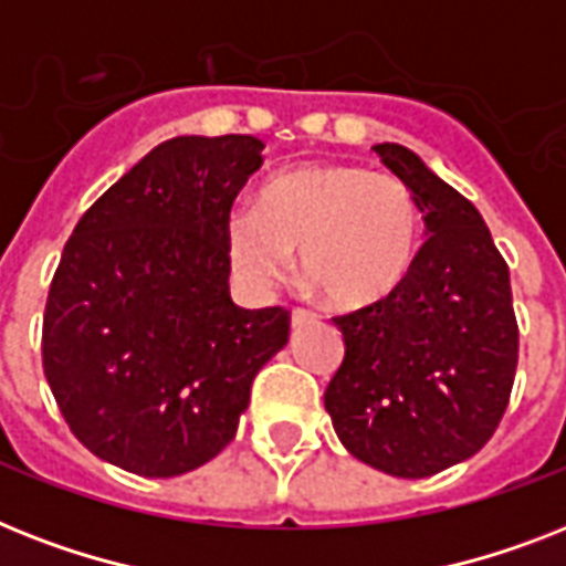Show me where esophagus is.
Wrapping results in <instances>:
<instances>
[{"label":"esophagus","mask_w":566,"mask_h":566,"mask_svg":"<svg viewBox=\"0 0 566 566\" xmlns=\"http://www.w3.org/2000/svg\"><path fill=\"white\" fill-rule=\"evenodd\" d=\"M318 315L312 310H304V306H295L292 310V327H301V324H310V321H315Z\"/></svg>","instance_id":"obj_1"}]
</instances>
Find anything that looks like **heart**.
Listing matches in <instances>:
<instances>
[{"label": "heart", "instance_id": "b5f03b06", "mask_svg": "<svg viewBox=\"0 0 566 566\" xmlns=\"http://www.w3.org/2000/svg\"><path fill=\"white\" fill-rule=\"evenodd\" d=\"M420 245V207L395 175L356 163H310L262 187L228 219L242 277L271 286L301 248V274L338 310L382 304L403 286Z\"/></svg>", "mask_w": 566, "mask_h": 566}]
</instances>
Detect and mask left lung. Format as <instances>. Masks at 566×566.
Listing matches in <instances>:
<instances>
[{
    "label": "left lung",
    "mask_w": 566,
    "mask_h": 566,
    "mask_svg": "<svg viewBox=\"0 0 566 566\" xmlns=\"http://www.w3.org/2000/svg\"><path fill=\"white\" fill-rule=\"evenodd\" d=\"M374 151L411 189L427 242L388 301L333 318L345 359L324 409L359 462L423 479L479 453L503 420L520 345L512 280L462 192L406 146Z\"/></svg>",
    "instance_id": "1"
}]
</instances>
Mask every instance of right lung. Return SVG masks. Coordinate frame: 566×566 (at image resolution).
<instances>
[{"instance_id":"obj_1","label":"right lung","mask_w":566,"mask_h":566,"mask_svg":"<svg viewBox=\"0 0 566 566\" xmlns=\"http://www.w3.org/2000/svg\"><path fill=\"white\" fill-rule=\"evenodd\" d=\"M262 139L175 137L90 207L43 315V370L72 436L139 476L196 470L233 441L251 382L289 342L283 306L230 301L228 219Z\"/></svg>"}]
</instances>
